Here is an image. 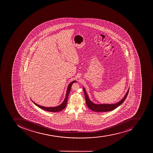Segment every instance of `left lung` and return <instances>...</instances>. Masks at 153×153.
<instances>
[{
	"instance_id": "left-lung-1",
	"label": "left lung",
	"mask_w": 153,
	"mask_h": 153,
	"mask_svg": "<svg viewBox=\"0 0 153 153\" xmlns=\"http://www.w3.org/2000/svg\"><path fill=\"white\" fill-rule=\"evenodd\" d=\"M83 88L84 92L85 101H86V103H87L88 108L92 111H96V112H107V111H113L116 108H117L124 102L125 99L127 97L129 91V88L124 97H123V99L120 101H119L118 102L116 103L97 104L94 103L90 100V99H89V97L88 96V94L85 91V88L83 87Z\"/></svg>"
}]
</instances>
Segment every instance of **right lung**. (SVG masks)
Returning <instances> with one entry per match:
<instances>
[{
	"label": "right lung",
	"mask_w": 153,
	"mask_h": 153,
	"mask_svg": "<svg viewBox=\"0 0 153 153\" xmlns=\"http://www.w3.org/2000/svg\"><path fill=\"white\" fill-rule=\"evenodd\" d=\"M76 82V81H73L72 82H71V83L69 84L68 86V88H67V91H66V96H65V99L64 100V101L63 103L59 105V106H56V107H43V106H40V105H38L37 104L35 103L32 100L33 103L35 105L38 106V107L40 108H42V110H45V111H50V112H58L60 111H62L63 109L65 108V107L66 106V104L68 102V95L70 93V90H71V86L75 82Z\"/></svg>",
	"instance_id": "add662e5"
}]
</instances>
